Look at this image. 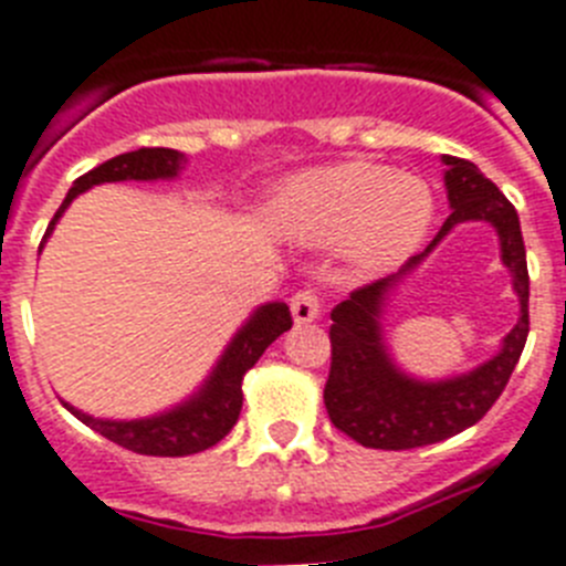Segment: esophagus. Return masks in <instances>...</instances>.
Wrapping results in <instances>:
<instances>
[{
  "instance_id": "34e87169",
  "label": "esophagus",
  "mask_w": 566,
  "mask_h": 566,
  "mask_svg": "<svg viewBox=\"0 0 566 566\" xmlns=\"http://www.w3.org/2000/svg\"><path fill=\"white\" fill-rule=\"evenodd\" d=\"M291 313L296 325H307V322H313L316 316H319V296H316L313 291H307V287L305 291L293 293Z\"/></svg>"
}]
</instances>
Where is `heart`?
Wrapping results in <instances>:
<instances>
[{"label":"heart","instance_id":"b5f03b06","mask_svg":"<svg viewBox=\"0 0 566 566\" xmlns=\"http://www.w3.org/2000/svg\"><path fill=\"white\" fill-rule=\"evenodd\" d=\"M270 212L273 224L302 244L345 239V264L379 275L400 268L426 241L434 195L417 175L350 160L284 180Z\"/></svg>","mask_w":566,"mask_h":566}]
</instances>
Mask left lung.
Instances as JSON below:
<instances>
[{
    "label": "left lung",
    "instance_id": "obj_1",
    "mask_svg": "<svg viewBox=\"0 0 566 566\" xmlns=\"http://www.w3.org/2000/svg\"><path fill=\"white\" fill-rule=\"evenodd\" d=\"M443 166L452 216L446 218L434 241L422 253L411 255L394 275L350 293L331 313L334 325L325 408L336 429L368 449H417L474 426L506 388L530 334V273L515 207L472 160L443 155ZM467 220H486L496 227L502 260L513 273L522 313L492 360L458 378L417 380L387 354L381 313L396 284L413 272L454 226Z\"/></svg>",
    "mask_w": 566,
    "mask_h": 566
}]
</instances>
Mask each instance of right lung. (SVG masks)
Here are the masks:
<instances>
[{"mask_svg":"<svg viewBox=\"0 0 566 566\" xmlns=\"http://www.w3.org/2000/svg\"><path fill=\"white\" fill-rule=\"evenodd\" d=\"M184 164H187V158L178 149H137L94 166L92 172L80 175L74 180V187L60 203L56 216L51 218L42 244L51 239V232H54L56 221L63 218V212L69 210V203L85 189L97 187V184H114V180H172L178 178ZM291 307L284 302H268V305L255 307L253 316L230 339L210 377L203 379V386L192 397L166 408L160 415L140 417V420H103V417L85 415L69 402H63V406L85 426H92L94 431L108 437L112 443L129 449V452L151 454V458H184V454L203 452L230 434L241 415V400H244L241 379L284 331H291Z\"/></svg>","mask_w":566,"mask_h":566,"instance_id":"obj_1","label":"right lung"}]
</instances>
